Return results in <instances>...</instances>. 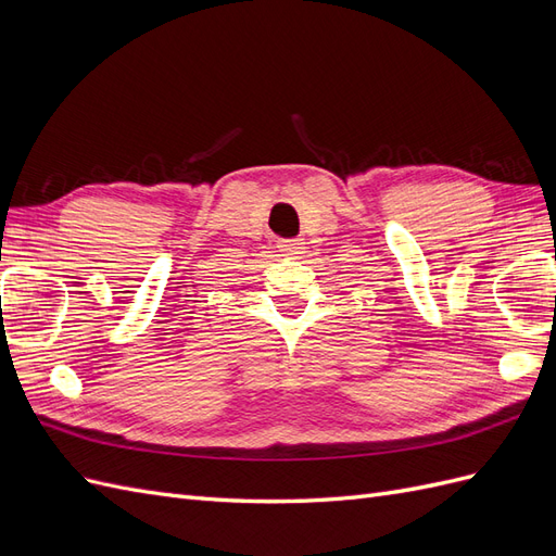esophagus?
<instances>
[{"instance_id":"34e87169","label":"esophagus","mask_w":556,"mask_h":556,"mask_svg":"<svg viewBox=\"0 0 556 556\" xmlns=\"http://www.w3.org/2000/svg\"><path fill=\"white\" fill-rule=\"evenodd\" d=\"M304 241L301 239H294V241H278V250L285 252V255H299L301 250H304Z\"/></svg>"}]
</instances>
